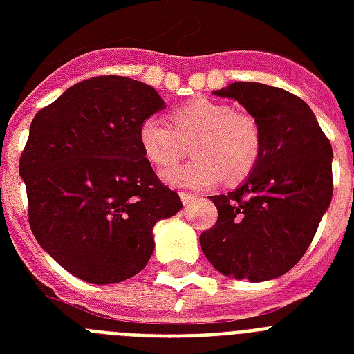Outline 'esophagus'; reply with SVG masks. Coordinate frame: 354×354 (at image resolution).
Returning a JSON list of instances; mask_svg holds the SVG:
<instances>
[{
  "instance_id": "1",
  "label": "esophagus",
  "mask_w": 354,
  "mask_h": 354,
  "mask_svg": "<svg viewBox=\"0 0 354 354\" xmlns=\"http://www.w3.org/2000/svg\"><path fill=\"white\" fill-rule=\"evenodd\" d=\"M180 198H182L183 205H189V204H193L194 200L198 198V196L193 193H187V191H182V193H180Z\"/></svg>"
}]
</instances>
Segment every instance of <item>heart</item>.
<instances>
[{"label":"heart","instance_id":"heart-1","mask_svg":"<svg viewBox=\"0 0 354 354\" xmlns=\"http://www.w3.org/2000/svg\"><path fill=\"white\" fill-rule=\"evenodd\" d=\"M139 145L156 169H169L193 150L194 160L163 174L176 187L209 189L221 182L239 183L255 169L263 149L257 121L233 112L224 102L198 101L171 113V124L158 118L139 127Z\"/></svg>","mask_w":354,"mask_h":354}]
</instances>
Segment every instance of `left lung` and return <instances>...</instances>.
<instances>
[{"instance_id":"obj_1","label":"left lung","mask_w":354,"mask_h":354,"mask_svg":"<svg viewBox=\"0 0 354 354\" xmlns=\"http://www.w3.org/2000/svg\"><path fill=\"white\" fill-rule=\"evenodd\" d=\"M213 93L246 108L263 149L241 187L209 196L218 221L200 235V248L227 277L275 279L305 255L329 207L333 147L307 102L290 91L233 82Z\"/></svg>"}]
</instances>
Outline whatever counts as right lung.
I'll list each match as a JSON object with an SVG mask.
<instances>
[{"label":"right lung","mask_w":354,"mask_h":354,"mask_svg":"<svg viewBox=\"0 0 354 354\" xmlns=\"http://www.w3.org/2000/svg\"><path fill=\"white\" fill-rule=\"evenodd\" d=\"M163 108L152 86L104 75L71 86L30 122L19 158L30 230L86 283L139 274L154 252L156 222L182 209L139 145L141 122Z\"/></svg>","instance_id":"right-lung-1"}]
</instances>
